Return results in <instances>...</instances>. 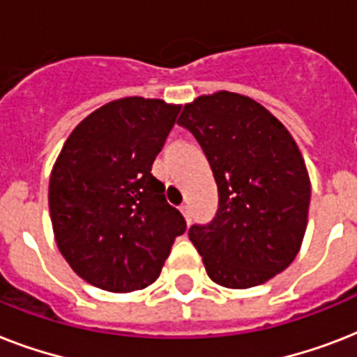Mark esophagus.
<instances>
[{"instance_id":"esophagus-1","label":"esophagus","mask_w":357,"mask_h":357,"mask_svg":"<svg viewBox=\"0 0 357 357\" xmlns=\"http://www.w3.org/2000/svg\"><path fill=\"white\" fill-rule=\"evenodd\" d=\"M179 211L183 213L185 220H187V224H189L190 222V209H189V206H187V204H183V206L179 207Z\"/></svg>"}]
</instances>
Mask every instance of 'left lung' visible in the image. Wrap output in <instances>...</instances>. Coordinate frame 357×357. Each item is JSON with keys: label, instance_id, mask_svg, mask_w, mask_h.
Masks as SVG:
<instances>
[{"label": "left lung", "instance_id": "8db88e82", "mask_svg": "<svg viewBox=\"0 0 357 357\" xmlns=\"http://www.w3.org/2000/svg\"><path fill=\"white\" fill-rule=\"evenodd\" d=\"M178 123L195 135L218 187L215 218L189 229L207 276L248 289L285 271L304 238L311 198L291 133L252 98L226 91L185 105Z\"/></svg>", "mask_w": 357, "mask_h": 357}]
</instances>
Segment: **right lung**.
I'll list each match as a JSON object with an SVG mask.
<instances>
[{"label": "right lung", "instance_id": "add662e5", "mask_svg": "<svg viewBox=\"0 0 357 357\" xmlns=\"http://www.w3.org/2000/svg\"><path fill=\"white\" fill-rule=\"evenodd\" d=\"M179 109L122 98L89 114L64 142L50 178L53 234L68 265L94 287H148L187 229L151 174Z\"/></svg>", "mask_w": 357, "mask_h": 357}]
</instances>
